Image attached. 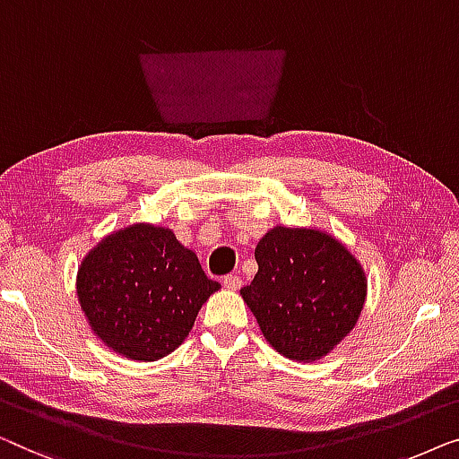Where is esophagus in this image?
I'll return each mask as SVG.
<instances>
[{"label":"esophagus","mask_w":459,"mask_h":459,"mask_svg":"<svg viewBox=\"0 0 459 459\" xmlns=\"http://www.w3.org/2000/svg\"><path fill=\"white\" fill-rule=\"evenodd\" d=\"M241 285H243V281H241V276H238V274L224 276V287L230 289V291H237V289H241Z\"/></svg>","instance_id":"34e87169"}]
</instances>
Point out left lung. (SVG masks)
Listing matches in <instances>:
<instances>
[{
    "label": "left lung",
    "instance_id": "1",
    "mask_svg": "<svg viewBox=\"0 0 459 459\" xmlns=\"http://www.w3.org/2000/svg\"><path fill=\"white\" fill-rule=\"evenodd\" d=\"M255 262L257 274L241 297L282 356L316 361L353 331L368 281L339 238L318 229L274 227L257 243Z\"/></svg>",
    "mask_w": 459,
    "mask_h": 459
}]
</instances>
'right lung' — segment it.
<instances>
[{"label": "right lung", "instance_id": "add662e5", "mask_svg": "<svg viewBox=\"0 0 459 459\" xmlns=\"http://www.w3.org/2000/svg\"><path fill=\"white\" fill-rule=\"evenodd\" d=\"M218 289L195 251L170 229L147 222L103 237L76 274V295L95 337L134 361L177 350Z\"/></svg>", "mask_w": 459, "mask_h": 459}]
</instances>
